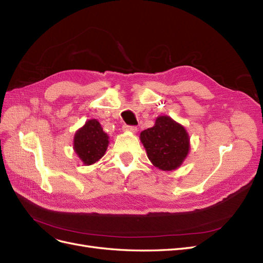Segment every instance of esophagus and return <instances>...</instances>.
Here are the masks:
<instances>
[{
	"label": "esophagus",
	"mask_w": 263,
	"mask_h": 263,
	"mask_svg": "<svg viewBox=\"0 0 263 263\" xmlns=\"http://www.w3.org/2000/svg\"><path fill=\"white\" fill-rule=\"evenodd\" d=\"M123 130H125V132H132V133H135V132L137 130V127H136V126L124 125V126H123Z\"/></svg>",
	"instance_id": "1"
}]
</instances>
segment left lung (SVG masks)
Returning <instances> with one entry per match:
<instances>
[{
  "label": "left lung",
  "mask_w": 263,
  "mask_h": 263,
  "mask_svg": "<svg viewBox=\"0 0 263 263\" xmlns=\"http://www.w3.org/2000/svg\"><path fill=\"white\" fill-rule=\"evenodd\" d=\"M140 140L149 160L164 171L179 168L190 148L184 127L168 116L158 117L154 127L141 132Z\"/></svg>",
  "instance_id": "obj_1"
}]
</instances>
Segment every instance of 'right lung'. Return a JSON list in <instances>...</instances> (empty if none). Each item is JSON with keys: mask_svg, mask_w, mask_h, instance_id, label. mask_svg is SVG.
<instances>
[{"mask_svg": "<svg viewBox=\"0 0 263 263\" xmlns=\"http://www.w3.org/2000/svg\"><path fill=\"white\" fill-rule=\"evenodd\" d=\"M108 145L107 135L97 119H90L74 136V150L85 164H92L104 156Z\"/></svg>", "mask_w": 263, "mask_h": 263, "instance_id": "add662e5", "label": "right lung"}]
</instances>
